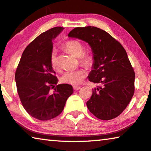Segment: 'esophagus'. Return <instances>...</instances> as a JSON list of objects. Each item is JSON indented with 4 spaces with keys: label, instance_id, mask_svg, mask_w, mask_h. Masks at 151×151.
<instances>
[{
    "label": "esophagus",
    "instance_id": "1",
    "mask_svg": "<svg viewBox=\"0 0 151 151\" xmlns=\"http://www.w3.org/2000/svg\"><path fill=\"white\" fill-rule=\"evenodd\" d=\"M80 88H81V87H80V86H73V89H74V90H75V91H76V90H79Z\"/></svg>",
    "mask_w": 151,
    "mask_h": 151
}]
</instances>
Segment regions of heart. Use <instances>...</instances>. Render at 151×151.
I'll return each mask as SVG.
<instances>
[{
  "mask_svg": "<svg viewBox=\"0 0 151 151\" xmlns=\"http://www.w3.org/2000/svg\"><path fill=\"white\" fill-rule=\"evenodd\" d=\"M63 48L67 51L76 57H78L79 62L86 67H91L94 63V56L90 51H83L84 47L83 44L77 40H71L67 41L63 44ZM50 62L52 69L58 70L59 69L58 60L57 57L56 50L52 49L50 55ZM86 71L82 68L74 70H68L63 74L61 77V82L63 83L76 86L80 84L86 76Z\"/></svg>",
  "mask_w": 151,
  "mask_h": 151,
  "instance_id": "1",
  "label": "heart"
}]
</instances>
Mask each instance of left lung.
Returning <instances> with one entry per match:
<instances>
[{
	"label": "left lung",
	"instance_id": "obj_1",
	"mask_svg": "<svg viewBox=\"0 0 151 151\" xmlns=\"http://www.w3.org/2000/svg\"><path fill=\"white\" fill-rule=\"evenodd\" d=\"M88 42L94 56L89 81L100 86L92 90L86 105L97 118L109 120L120 115L135 91V72L124 47L110 34L95 27H76L68 34Z\"/></svg>",
	"mask_w": 151,
	"mask_h": 151
}]
</instances>
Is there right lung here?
I'll return each mask as SVG.
<instances>
[{
  "mask_svg": "<svg viewBox=\"0 0 151 151\" xmlns=\"http://www.w3.org/2000/svg\"><path fill=\"white\" fill-rule=\"evenodd\" d=\"M63 29L56 27L38 35L25 48L17 67V91L24 109L40 120L59 116L73 93L69 84L57 85L58 80L50 62L52 40ZM54 88L52 93L50 90Z\"/></svg>",
  "mask_w": 151,
  "mask_h": 151,
  "instance_id": "add662e5",
  "label": "right lung"
}]
</instances>
